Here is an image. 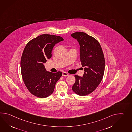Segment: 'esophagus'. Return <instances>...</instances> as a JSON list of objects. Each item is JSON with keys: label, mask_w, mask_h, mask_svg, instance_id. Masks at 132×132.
Segmentation results:
<instances>
[{"label": "esophagus", "mask_w": 132, "mask_h": 132, "mask_svg": "<svg viewBox=\"0 0 132 132\" xmlns=\"http://www.w3.org/2000/svg\"><path fill=\"white\" fill-rule=\"evenodd\" d=\"M62 75V76H67L69 75V74L66 72H63Z\"/></svg>", "instance_id": "esophagus-1"}]
</instances>
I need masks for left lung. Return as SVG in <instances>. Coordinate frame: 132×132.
<instances>
[{
    "mask_svg": "<svg viewBox=\"0 0 132 132\" xmlns=\"http://www.w3.org/2000/svg\"><path fill=\"white\" fill-rule=\"evenodd\" d=\"M79 44L80 59L84 73L82 77L75 75L72 89L79 96H86L94 91L102 79L105 61L101 47L96 39L85 32L71 35Z\"/></svg>",
    "mask_w": 132,
    "mask_h": 132,
    "instance_id": "8db88e82",
    "label": "left lung"
}]
</instances>
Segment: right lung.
<instances>
[{
	"mask_svg": "<svg viewBox=\"0 0 132 132\" xmlns=\"http://www.w3.org/2000/svg\"><path fill=\"white\" fill-rule=\"evenodd\" d=\"M63 40L61 36L44 34L32 39L24 48L21 59V74L28 90L35 96H49L62 76L61 71H47L44 63L52 57L55 45Z\"/></svg>",
	"mask_w": 132,
	"mask_h": 132,
	"instance_id": "obj_1",
	"label": "right lung"
}]
</instances>
